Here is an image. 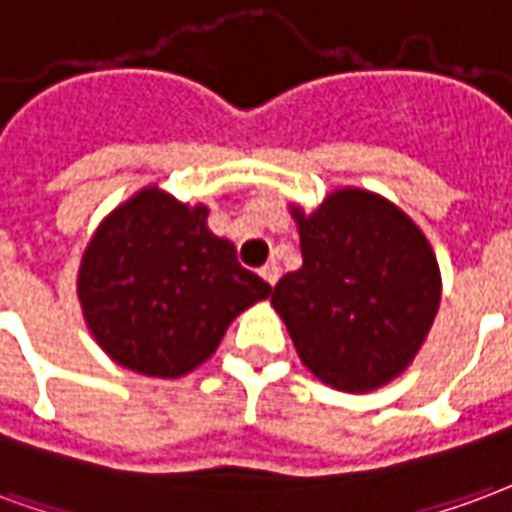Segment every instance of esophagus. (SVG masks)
I'll use <instances>...</instances> for the list:
<instances>
[{"label": "esophagus", "instance_id": "1", "mask_svg": "<svg viewBox=\"0 0 512 512\" xmlns=\"http://www.w3.org/2000/svg\"><path fill=\"white\" fill-rule=\"evenodd\" d=\"M261 278L270 283V286H275V283H278V278H281V267H278L275 261L264 264V267H261Z\"/></svg>", "mask_w": 512, "mask_h": 512}]
</instances>
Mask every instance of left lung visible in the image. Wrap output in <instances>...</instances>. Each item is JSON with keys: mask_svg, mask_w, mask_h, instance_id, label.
Segmentation results:
<instances>
[{"mask_svg": "<svg viewBox=\"0 0 512 512\" xmlns=\"http://www.w3.org/2000/svg\"><path fill=\"white\" fill-rule=\"evenodd\" d=\"M302 267L286 272L272 308L302 365L343 393H371L404 374L442 300L423 229L393 201L338 188L313 212L289 204Z\"/></svg>", "mask_w": 512, "mask_h": 512, "instance_id": "1", "label": "left lung"}]
</instances>
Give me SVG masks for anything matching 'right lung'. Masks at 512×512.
<instances>
[{
	"label": "right lung",
	"mask_w": 512,
	"mask_h": 512,
	"mask_svg": "<svg viewBox=\"0 0 512 512\" xmlns=\"http://www.w3.org/2000/svg\"><path fill=\"white\" fill-rule=\"evenodd\" d=\"M204 204L147 185L100 220L78 267L89 333L122 368L179 379L207 363L229 324L272 294L215 237Z\"/></svg>",
	"instance_id": "1"
}]
</instances>
